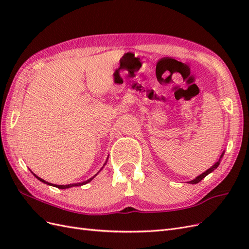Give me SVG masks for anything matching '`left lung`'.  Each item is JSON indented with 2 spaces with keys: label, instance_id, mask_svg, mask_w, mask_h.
I'll return each mask as SVG.
<instances>
[{
  "label": "left lung",
  "instance_id": "8db88e82",
  "mask_svg": "<svg viewBox=\"0 0 249 249\" xmlns=\"http://www.w3.org/2000/svg\"><path fill=\"white\" fill-rule=\"evenodd\" d=\"M222 156H223V154L221 155V157H220V159H221V158H222ZM220 159L219 160H218L214 165H213V166L212 167H211V168H209L207 171H205V172H203V173H201V175L200 176H198L196 178H194L193 180H190V182H189V184H197V183H199L200 182V180L203 178H206L208 175H209V173L210 172H212L215 168H217L218 167V165H219L220 164Z\"/></svg>",
  "mask_w": 249,
  "mask_h": 249
}]
</instances>
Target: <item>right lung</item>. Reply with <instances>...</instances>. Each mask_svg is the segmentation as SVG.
<instances>
[{"instance_id":"add662e5","label":"right lung","mask_w":249,"mask_h":249,"mask_svg":"<svg viewBox=\"0 0 249 249\" xmlns=\"http://www.w3.org/2000/svg\"><path fill=\"white\" fill-rule=\"evenodd\" d=\"M97 175V173H96ZM95 175V176H96ZM35 176V175H34ZM94 176V177H95ZM37 178H38L40 182H42V183H44V184H48V185H51V186H54V187H57V188H59V189H66V188H71V187H76V186H82V185H85V184H87V183H89L90 180H91L94 177H92L91 178H89V179H87V180H85V182H83V183H77V184H70V185H54V184H51V183H49V182H46V180L44 179H42V178H40L39 177H37V176H35Z\"/></svg>"}]
</instances>
